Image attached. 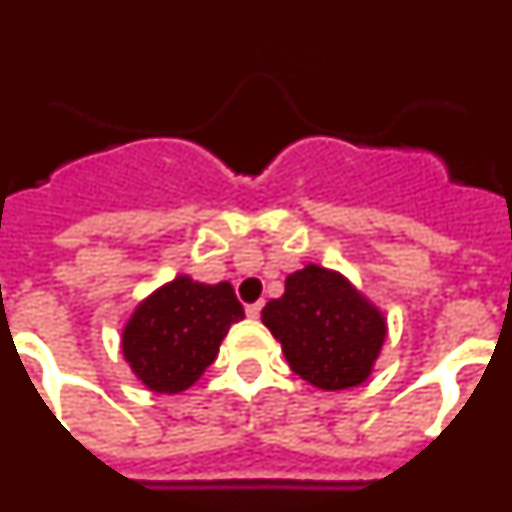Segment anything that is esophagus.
<instances>
[{"label":"esophagus","instance_id":"34e87169","mask_svg":"<svg viewBox=\"0 0 512 512\" xmlns=\"http://www.w3.org/2000/svg\"><path fill=\"white\" fill-rule=\"evenodd\" d=\"M261 307H264V302H253V305H248V307H246V315H248V318H251V320L259 318V315H261Z\"/></svg>","mask_w":512,"mask_h":512}]
</instances>
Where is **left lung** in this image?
I'll list each match as a JSON object with an SVG mask.
<instances>
[{
  "mask_svg": "<svg viewBox=\"0 0 512 512\" xmlns=\"http://www.w3.org/2000/svg\"><path fill=\"white\" fill-rule=\"evenodd\" d=\"M261 320L292 372L325 392L364 384L387 338L384 312L341 271L318 264L292 271Z\"/></svg>",
  "mask_w": 512,
  "mask_h": 512,
  "instance_id": "8db88e82",
  "label": "left lung"
}]
</instances>
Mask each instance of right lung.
Returning a JSON list of instances; mask_svg holds the SVG:
<instances>
[{
	"label": "right lung",
	"instance_id": "right-lung-1",
	"mask_svg": "<svg viewBox=\"0 0 512 512\" xmlns=\"http://www.w3.org/2000/svg\"><path fill=\"white\" fill-rule=\"evenodd\" d=\"M243 315L230 282L205 284L179 274L138 302L122 328V356L148 390L179 395L205 374Z\"/></svg>",
	"mask_w": 512,
	"mask_h": 512
}]
</instances>
